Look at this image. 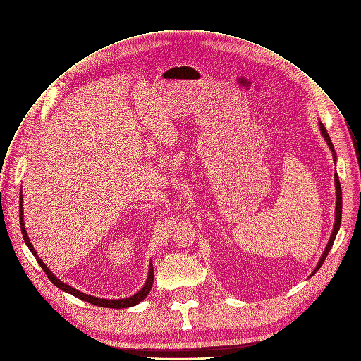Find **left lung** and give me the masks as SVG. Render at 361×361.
Segmentation results:
<instances>
[{
  "instance_id": "8db88e82",
  "label": "left lung",
  "mask_w": 361,
  "mask_h": 361,
  "mask_svg": "<svg viewBox=\"0 0 361 361\" xmlns=\"http://www.w3.org/2000/svg\"><path fill=\"white\" fill-rule=\"evenodd\" d=\"M319 126H320V132H322L323 137L326 139L330 151L333 152V161L336 162L337 158H336V152H334V147H333V143H331V139H330V136H329V133H327V130H326V128H324V125L322 122H319ZM334 183H336V218H334V228H333L330 240H329V243H327V246H326V249H324V252H323V255H322V257H320V260H319V263H317V266H316V269H314V271L312 274H314L322 267V264L324 263V260H326V257H327V255H329V252H330V249H331V246L334 243V239L337 236V232H338L340 224H341V186H340V180H338L337 173L334 175Z\"/></svg>"
}]
</instances>
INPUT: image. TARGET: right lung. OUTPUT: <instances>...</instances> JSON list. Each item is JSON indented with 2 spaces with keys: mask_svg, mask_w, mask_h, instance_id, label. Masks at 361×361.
I'll return each instance as SVG.
<instances>
[{
  "mask_svg": "<svg viewBox=\"0 0 361 361\" xmlns=\"http://www.w3.org/2000/svg\"><path fill=\"white\" fill-rule=\"evenodd\" d=\"M20 200H21V203H20V225H21V233H23V238H24V242H25V245L28 246V249L31 250V253L37 257V262H38V264L42 267V270L45 271V274L48 276V279L56 286V287H59L61 290H63V292H66V293H69V295H72V296H75V298H78V299H81V300H84V302H88V303H91V305H95V306H99V307H109V309H125V307H132V306H136L137 303H140L143 299H145L147 296H148V293L151 292V287H152V284H154V266H152V263H151V266H149V271H148V279H147V281H145V284H143V287L142 289L137 292V293H135L133 296H130V298H126V299H116V300H112V299H99V298H94V296H90V295H85V293H82V292H80V290H77V289H74V287H71L69 284H65V283H62L59 279H56L54 274H52V271L47 267V264L38 257V255H37V250L34 249V246L31 245V242H30V238H28V233H27V231H25V225H24V207H23V196H20Z\"/></svg>",
  "mask_w": 361,
  "mask_h": 361,
  "instance_id": "right-lung-1",
  "label": "right lung"
}]
</instances>
